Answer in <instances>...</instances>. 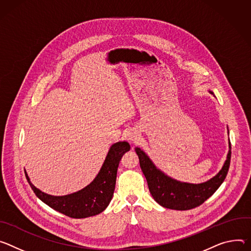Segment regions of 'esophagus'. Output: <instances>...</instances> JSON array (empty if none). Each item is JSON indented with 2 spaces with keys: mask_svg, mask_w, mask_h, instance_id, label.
<instances>
[{
  "mask_svg": "<svg viewBox=\"0 0 251 251\" xmlns=\"http://www.w3.org/2000/svg\"><path fill=\"white\" fill-rule=\"evenodd\" d=\"M129 138H130V141H135L136 140V137H135V135H133V134H131L130 136H129Z\"/></svg>",
  "mask_w": 251,
  "mask_h": 251,
  "instance_id": "esophagus-1",
  "label": "esophagus"
}]
</instances>
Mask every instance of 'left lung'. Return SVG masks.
<instances>
[{"instance_id": "1", "label": "left lung", "mask_w": 251, "mask_h": 251, "mask_svg": "<svg viewBox=\"0 0 251 251\" xmlns=\"http://www.w3.org/2000/svg\"><path fill=\"white\" fill-rule=\"evenodd\" d=\"M210 94L213 95L212 92ZM229 149L230 142H229ZM135 152L140 158L142 171L147 178L150 191L154 201L163 207L176 210H188L202 204L217 190L228 173L231 151L221 171L211 179L200 184L176 181L157 170L149 156L138 148Z\"/></svg>"}]
</instances>
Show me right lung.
Wrapping results in <instances>:
<instances>
[{"instance_id":"obj_1","label":"right lung","mask_w":251,"mask_h":251,"mask_svg":"<svg viewBox=\"0 0 251 251\" xmlns=\"http://www.w3.org/2000/svg\"><path fill=\"white\" fill-rule=\"evenodd\" d=\"M130 149L128 143L111 146L101 169L94 181L83 189L65 197H52L35 187L25 174L36 196L53 208L72 218H86L103 211L114 196L120 160Z\"/></svg>"}]
</instances>
